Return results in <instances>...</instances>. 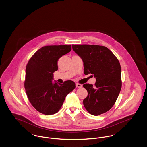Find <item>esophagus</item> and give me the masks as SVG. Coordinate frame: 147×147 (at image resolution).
Listing matches in <instances>:
<instances>
[{"mask_svg":"<svg viewBox=\"0 0 147 147\" xmlns=\"http://www.w3.org/2000/svg\"><path fill=\"white\" fill-rule=\"evenodd\" d=\"M76 86L77 88H81L82 87V85L80 84H79V83H76Z\"/></svg>","mask_w":147,"mask_h":147,"instance_id":"1","label":"esophagus"}]
</instances>
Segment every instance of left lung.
Listing matches in <instances>:
<instances>
[{
  "label": "left lung",
  "instance_id": "8db88e82",
  "mask_svg": "<svg viewBox=\"0 0 147 147\" xmlns=\"http://www.w3.org/2000/svg\"><path fill=\"white\" fill-rule=\"evenodd\" d=\"M73 51L84 65V74L96 78L95 86L85 84L88 91L84 99L85 108L98 116L108 111L115 104L121 89V68L117 58L105 46L95 45H72Z\"/></svg>",
  "mask_w": 147,
  "mask_h": 147
}]
</instances>
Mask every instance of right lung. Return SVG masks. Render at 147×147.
<instances>
[{
	"label": "right lung",
	"instance_id": "1",
	"mask_svg": "<svg viewBox=\"0 0 147 147\" xmlns=\"http://www.w3.org/2000/svg\"><path fill=\"white\" fill-rule=\"evenodd\" d=\"M71 49V45L44 46L35 53L26 65L24 86L27 96L35 109L44 115L58 112L65 98L76 88L71 80L63 84L56 80L52 82L59 59Z\"/></svg>",
	"mask_w": 147,
	"mask_h": 147
}]
</instances>
